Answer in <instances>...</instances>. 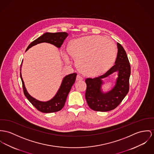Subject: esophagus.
I'll return each instance as SVG.
<instances>
[{"label": "esophagus", "instance_id": "1", "mask_svg": "<svg viewBox=\"0 0 154 154\" xmlns=\"http://www.w3.org/2000/svg\"><path fill=\"white\" fill-rule=\"evenodd\" d=\"M82 80H83V78L80 75H77L76 77V81H82Z\"/></svg>", "mask_w": 154, "mask_h": 154}]
</instances>
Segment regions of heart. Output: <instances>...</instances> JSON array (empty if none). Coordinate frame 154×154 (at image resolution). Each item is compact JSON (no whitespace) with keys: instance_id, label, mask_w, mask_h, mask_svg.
<instances>
[{"instance_id":"heart-1","label":"heart","mask_w":154,"mask_h":154,"mask_svg":"<svg viewBox=\"0 0 154 154\" xmlns=\"http://www.w3.org/2000/svg\"><path fill=\"white\" fill-rule=\"evenodd\" d=\"M67 52L75 60L79 71L84 75L95 77L111 67L116 58L117 48L111 40L104 36L87 35L71 41ZM61 53L64 61L70 63L66 52L62 50Z\"/></svg>"}]
</instances>
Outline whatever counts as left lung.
<instances>
[{
    "mask_svg": "<svg viewBox=\"0 0 154 154\" xmlns=\"http://www.w3.org/2000/svg\"><path fill=\"white\" fill-rule=\"evenodd\" d=\"M117 45L118 53L115 64L104 74L85 80V99L93 110L105 112L114 109L128 93L130 64L124 48L119 43ZM114 72L118 74L115 85L109 91L104 92L102 88L105 83L103 79Z\"/></svg>",
    "mask_w": 154,
    "mask_h": 154,
    "instance_id": "obj_1",
    "label": "left lung"
}]
</instances>
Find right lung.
I'll return each mask as SVG.
<instances>
[{
    "mask_svg": "<svg viewBox=\"0 0 154 154\" xmlns=\"http://www.w3.org/2000/svg\"><path fill=\"white\" fill-rule=\"evenodd\" d=\"M67 36L68 33L66 32H57L53 33L46 32L32 42L27 48L26 51L30 48L42 43H50L57 48H60L63 43L64 40ZM22 66V63L21 64V67ZM21 70L22 69H20V78L23 84L24 94L33 106H35L38 111L44 113L57 112L63 108L67 95L70 91L71 87L75 83L77 76L76 73H72L66 75L63 79L59 88L55 95L50 100H48L47 101H42L35 99V98L33 97L27 92L22 78Z\"/></svg>",
    "mask_w": 154,
    "mask_h": 154,
    "instance_id": "1",
    "label": "right lung"
}]
</instances>
